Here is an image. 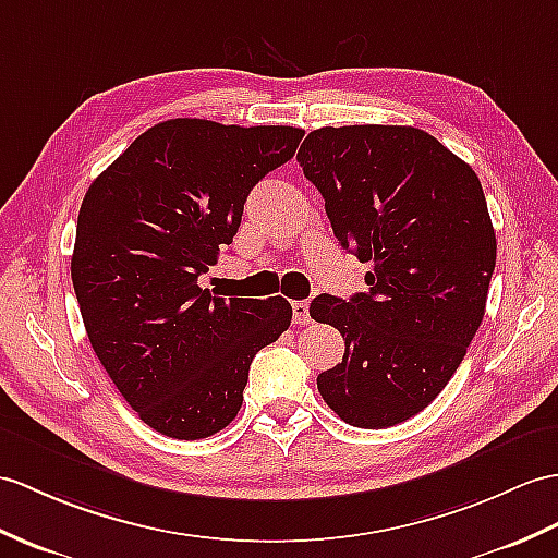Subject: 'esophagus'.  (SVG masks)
<instances>
[{
	"label": "esophagus",
	"instance_id": "34e87169",
	"mask_svg": "<svg viewBox=\"0 0 558 558\" xmlns=\"http://www.w3.org/2000/svg\"><path fill=\"white\" fill-rule=\"evenodd\" d=\"M292 320L294 326H308L311 323L308 302H292Z\"/></svg>",
	"mask_w": 558,
	"mask_h": 558
}]
</instances>
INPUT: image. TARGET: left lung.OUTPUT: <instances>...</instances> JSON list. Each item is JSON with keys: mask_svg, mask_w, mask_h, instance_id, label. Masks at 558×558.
I'll return each mask as SVG.
<instances>
[{"mask_svg": "<svg viewBox=\"0 0 558 558\" xmlns=\"http://www.w3.org/2000/svg\"><path fill=\"white\" fill-rule=\"evenodd\" d=\"M296 161L335 238L373 262L368 292L308 306L344 338L342 364L318 375V392L349 425H397L445 390L483 323L497 262L483 185L411 125L318 128Z\"/></svg>", "mask_w": 558, "mask_h": 558, "instance_id": "left-lung-1", "label": "left lung"}]
</instances>
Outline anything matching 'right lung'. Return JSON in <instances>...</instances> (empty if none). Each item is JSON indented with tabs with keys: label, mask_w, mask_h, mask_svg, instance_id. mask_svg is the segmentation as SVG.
Here are the masks:
<instances>
[{
	"label": "right lung",
	"mask_w": 558,
	"mask_h": 558,
	"mask_svg": "<svg viewBox=\"0 0 558 558\" xmlns=\"http://www.w3.org/2000/svg\"><path fill=\"white\" fill-rule=\"evenodd\" d=\"M302 137L292 125L171 119L85 194L71 278L87 338L123 399L166 437L223 430L252 359L290 328L282 296H211L197 280L235 238L252 187Z\"/></svg>",
	"instance_id": "1"
}]
</instances>
